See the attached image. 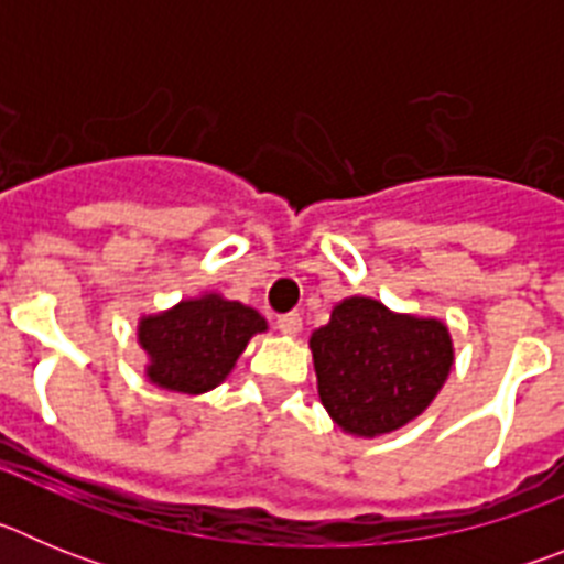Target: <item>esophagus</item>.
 Returning a JSON list of instances; mask_svg holds the SVG:
<instances>
[{"label": "esophagus", "mask_w": 564, "mask_h": 564, "mask_svg": "<svg viewBox=\"0 0 564 564\" xmlns=\"http://www.w3.org/2000/svg\"><path fill=\"white\" fill-rule=\"evenodd\" d=\"M279 333H285V336H296L302 330V316L299 313H285V316L276 318Z\"/></svg>", "instance_id": "obj_1"}]
</instances>
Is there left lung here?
I'll list each match as a JSON object with an SVG mask.
<instances>
[{"label":"left lung","mask_w":564,"mask_h":564,"mask_svg":"<svg viewBox=\"0 0 564 564\" xmlns=\"http://www.w3.org/2000/svg\"><path fill=\"white\" fill-rule=\"evenodd\" d=\"M318 398L356 437H378L415 421L455 364L441 318L392 313L370 296L338 302L311 336Z\"/></svg>","instance_id":"left-lung-1"}]
</instances>
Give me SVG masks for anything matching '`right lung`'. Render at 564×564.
<instances>
[{
	"instance_id": "obj_1",
	"label": "right lung",
	"mask_w": 564,
	"mask_h": 564,
	"mask_svg": "<svg viewBox=\"0 0 564 564\" xmlns=\"http://www.w3.org/2000/svg\"><path fill=\"white\" fill-rule=\"evenodd\" d=\"M268 322L253 307L203 293L138 322L147 378L163 390L200 395L228 378L237 358Z\"/></svg>"
}]
</instances>
